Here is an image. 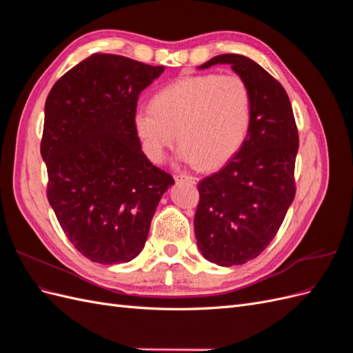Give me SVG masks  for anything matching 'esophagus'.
<instances>
[{
    "label": "esophagus",
    "mask_w": 353,
    "mask_h": 353,
    "mask_svg": "<svg viewBox=\"0 0 353 353\" xmlns=\"http://www.w3.org/2000/svg\"><path fill=\"white\" fill-rule=\"evenodd\" d=\"M176 181H187L190 184H197L199 183V178L197 176H191V175H185V174H179L175 175Z\"/></svg>",
    "instance_id": "obj_1"
}]
</instances>
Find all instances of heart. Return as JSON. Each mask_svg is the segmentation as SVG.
<instances>
[{
	"label": "heart",
	"mask_w": 353,
	"mask_h": 353,
	"mask_svg": "<svg viewBox=\"0 0 353 353\" xmlns=\"http://www.w3.org/2000/svg\"><path fill=\"white\" fill-rule=\"evenodd\" d=\"M250 119L252 95L244 79L236 73H205L166 85L153 105L134 110L132 125L152 162H162L178 135L184 162L218 169L241 148Z\"/></svg>",
	"instance_id": "obj_1"
}]
</instances>
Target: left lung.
Returning <instances> with one entry per match:
<instances>
[{"mask_svg": "<svg viewBox=\"0 0 353 353\" xmlns=\"http://www.w3.org/2000/svg\"><path fill=\"white\" fill-rule=\"evenodd\" d=\"M213 65H231L252 95V119L241 148L197 187L199 249L209 262L232 266L259 256L279 232L296 194L299 134L283 85L258 63L221 54L199 69Z\"/></svg>", "mask_w": 353, "mask_h": 353, "instance_id": "left-lung-1", "label": "left lung"}]
</instances>
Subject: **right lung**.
I'll return each mask as SVG.
<instances>
[{
  "instance_id": "obj_1",
  "label": "right lung",
  "mask_w": 353,
  "mask_h": 353,
  "mask_svg": "<svg viewBox=\"0 0 353 353\" xmlns=\"http://www.w3.org/2000/svg\"><path fill=\"white\" fill-rule=\"evenodd\" d=\"M163 70L97 52L63 74L47 97V197L69 241L92 262L132 261L175 183L143 153L132 125L138 95Z\"/></svg>"
}]
</instances>
